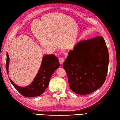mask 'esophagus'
<instances>
[{"label": "esophagus", "instance_id": "34e87169", "mask_svg": "<svg viewBox=\"0 0 120 120\" xmlns=\"http://www.w3.org/2000/svg\"><path fill=\"white\" fill-rule=\"evenodd\" d=\"M64 59L63 58H59V63L61 64H62L64 62Z\"/></svg>", "mask_w": 120, "mask_h": 120}]
</instances>
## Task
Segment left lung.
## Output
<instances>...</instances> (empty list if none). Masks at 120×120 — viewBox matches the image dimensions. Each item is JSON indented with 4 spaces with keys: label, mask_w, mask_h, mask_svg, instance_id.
<instances>
[{
    "label": "left lung",
    "mask_w": 120,
    "mask_h": 120,
    "mask_svg": "<svg viewBox=\"0 0 120 120\" xmlns=\"http://www.w3.org/2000/svg\"><path fill=\"white\" fill-rule=\"evenodd\" d=\"M109 54L102 36L79 41L63 64L70 88L86 95L100 88L105 81Z\"/></svg>",
    "instance_id": "left-lung-1"
}]
</instances>
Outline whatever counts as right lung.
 Returning <instances> with one entry per match:
<instances>
[{
    "instance_id": "1",
    "label": "right lung",
    "mask_w": 120,
    "mask_h": 120,
    "mask_svg": "<svg viewBox=\"0 0 120 120\" xmlns=\"http://www.w3.org/2000/svg\"><path fill=\"white\" fill-rule=\"evenodd\" d=\"M10 58L7 53V73L8 74V66ZM60 64L57 57L54 55H46L43 56L41 65L38 71L32 82L26 87H20L15 84L9 78L15 89L23 96L27 97L38 96L41 95L48 87L50 79L54 72L59 68Z\"/></svg>"
}]
</instances>
